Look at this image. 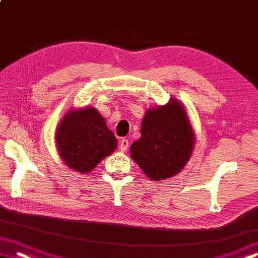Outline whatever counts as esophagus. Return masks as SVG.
<instances>
[{
    "instance_id": "esophagus-1",
    "label": "esophagus",
    "mask_w": 258,
    "mask_h": 258,
    "mask_svg": "<svg viewBox=\"0 0 258 258\" xmlns=\"http://www.w3.org/2000/svg\"><path fill=\"white\" fill-rule=\"evenodd\" d=\"M128 146H130V141L127 139H121L120 144H119V149H120L121 152H126L127 151Z\"/></svg>"
}]
</instances>
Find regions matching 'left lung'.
<instances>
[{
  "instance_id": "obj_1",
  "label": "left lung",
  "mask_w": 258,
  "mask_h": 258,
  "mask_svg": "<svg viewBox=\"0 0 258 258\" xmlns=\"http://www.w3.org/2000/svg\"><path fill=\"white\" fill-rule=\"evenodd\" d=\"M140 133L130 147L131 157L151 179L177 175L191 159L196 134L184 104L175 97L146 111Z\"/></svg>"
}]
</instances>
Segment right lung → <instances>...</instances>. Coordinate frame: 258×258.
Listing matches in <instances>:
<instances>
[{
  "label": "right lung",
  "instance_id": "obj_1",
  "mask_svg": "<svg viewBox=\"0 0 258 258\" xmlns=\"http://www.w3.org/2000/svg\"><path fill=\"white\" fill-rule=\"evenodd\" d=\"M57 153L66 166L88 174L117 148L118 141L95 107L69 109L55 130Z\"/></svg>",
  "mask_w": 258,
  "mask_h": 258
}]
</instances>
